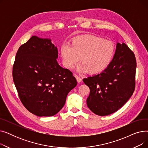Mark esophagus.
I'll return each instance as SVG.
<instances>
[{
    "label": "esophagus",
    "instance_id": "obj_1",
    "mask_svg": "<svg viewBox=\"0 0 148 148\" xmlns=\"http://www.w3.org/2000/svg\"><path fill=\"white\" fill-rule=\"evenodd\" d=\"M75 78H76V79H77V82H78V83H80V82L82 81V79L81 78V77H80L79 76L77 75H75Z\"/></svg>",
    "mask_w": 148,
    "mask_h": 148
}]
</instances>
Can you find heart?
I'll return each mask as SVG.
<instances>
[{
	"mask_svg": "<svg viewBox=\"0 0 148 148\" xmlns=\"http://www.w3.org/2000/svg\"><path fill=\"white\" fill-rule=\"evenodd\" d=\"M115 53L114 44L103 38L92 35L82 36L75 38L72 45H64L60 49L61 56L65 66L73 68L78 64L81 58V65L77 71L97 74L104 70L112 62Z\"/></svg>",
	"mask_w": 148,
	"mask_h": 148,
	"instance_id": "obj_1",
	"label": "heart"
}]
</instances>
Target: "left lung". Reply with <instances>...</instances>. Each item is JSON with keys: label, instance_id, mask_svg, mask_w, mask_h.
<instances>
[{"label": "left lung", "instance_id": "obj_1", "mask_svg": "<svg viewBox=\"0 0 148 148\" xmlns=\"http://www.w3.org/2000/svg\"><path fill=\"white\" fill-rule=\"evenodd\" d=\"M136 70L134 53L125 43H117L109 65L102 73L83 80L90 89L86 100L89 109L102 116L118 110L134 91Z\"/></svg>", "mask_w": 148, "mask_h": 148}]
</instances>
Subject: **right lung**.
Returning a JSON list of instances; mask_svg holds the SVG:
<instances>
[{
    "label": "right lung",
    "instance_id": "add662e5",
    "mask_svg": "<svg viewBox=\"0 0 148 148\" xmlns=\"http://www.w3.org/2000/svg\"><path fill=\"white\" fill-rule=\"evenodd\" d=\"M58 53L50 39L33 36L15 56L12 77L18 97L29 112L40 117L58 113L77 83L73 73L58 64Z\"/></svg>",
    "mask_w": 148,
    "mask_h": 148
}]
</instances>
